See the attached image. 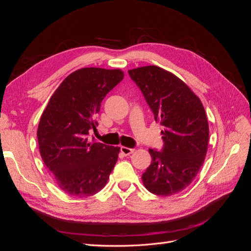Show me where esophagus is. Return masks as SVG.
<instances>
[{
  "label": "esophagus",
  "instance_id": "esophagus-1",
  "mask_svg": "<svg viewBox=\"0 0 251 251\" xmlns=\"http://www.w3.org/2000/svg\"><path fill=\"white\" fill-rule=\"evenodd\" d=\"M135 149H131V148H126V147H121L120 148V151L123 153L125 156H127V155H131L132 153H134Z\"/></svg>",
  "mask_w": 251,
  "mask_h": 251
}]
</instances>
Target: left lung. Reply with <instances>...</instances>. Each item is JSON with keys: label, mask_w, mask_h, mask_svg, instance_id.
I'll return each instance as SVG.
<instances>
[{"label": "left lung", "mask_w": 251, "mask_h": 251, "mask_svg": "<svg viewBox=\"0 0 251 251\" xmlns=\"http://www.w3.org/2000/svg\"><path fill=\"white\" fill-rule=\"evenodd\" d=\"M128 74L163 126V149L149 150L151 163L142 174L143 185L158 196L178 194L192 183L206 156L209 128L203 104L183 80L160 67H139Z\"/></svg>", "instance_id": "8db88e82"}]
</instances>
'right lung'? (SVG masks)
Instances as JSON below:
<instances>
[{"instance_id":"1","label":"right lung","mask_w":251,"mask_h":251,"mask_svg":"<svg viewBox=\"0 0 251 251\" xmlns=\"http://www.w3.org/2000/svg\"><path fill=\"white\" fill-rule=\"evenodd\" d=\"M120 69L82 68L63 80L37 127L40 153L58 187L86 198L107 184L120 148L90 140L103 98L124 78Z\"/></svg>"}]
</instances>
